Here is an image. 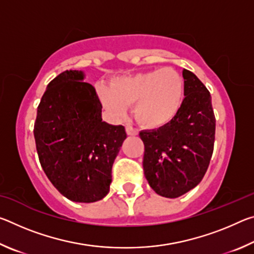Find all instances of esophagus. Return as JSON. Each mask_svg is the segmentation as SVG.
<instances>
[{
  "label": "esophagus",
  "mask_w": 254,
  "mask_h": 254,
  "mask_svg": "<svg viewBox=\"0 0 254 254\" xmlns=\"http://www.w3.org/2000/svg\"><path fill=\"white\" fill-rule=\"evenodd\" d=\"M126 130H127V135H136L137 134V130L135 127H133L132 126H127L126 127Z\"/></svg>",
  "instance_id": "esophagus-1"
}]
</instances>
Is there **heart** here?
Instances as JSON below:
<instances>
[{
    "mask_svg": "<svg viewBox=\"0 0 254 254\" xmlns=\"http://www.w3.org/2000/svg\"><path fill=\"white\" fill-rule=\"evenodd\" d=\"M98 96L107 110L118 115L133 106L137 122L148 127H159L170 122L182 106L184 79L173 68L122 77L114 80L110 91L101 88Z\"/></svg>",
    "mask_w": 254,
    "mask_h": 254,
    "instance_id": "obj_1",
    "label": "heart"
}]
</instances>
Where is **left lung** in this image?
Masks as SVG:
<instances>
[{"label":"left lung","instance_id":"left-lung-1","mask_svg":"<svg viewBox=\"0 0 254 254\" xmlns=\"http://www.w3.org/2000/svg\"><path fill=\"white\" fill-rule=\"evenodd\" d=\"M184 100L169 123L139 133L143 171L158 195L176 198L198 185L207 171L215 141L212 97L194 72L184 69Z\"/></svg>","mask_w":254,"mask_h":254}]
</instances>
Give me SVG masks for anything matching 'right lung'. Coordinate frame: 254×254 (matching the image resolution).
<instances>
[{"mask_svg":"<svg viewBox=\"0 0 254 254\" xmlns=\"http://www.w3.org/2000/svg\"><path fill=\"white\" fill-rule=\"evenodd\" d=\"M81 71L50 81L38 105L33 134L40 165L55 188L77 203L109 194L112 166L127 137L123 126L102 121L95 88Z\"/></svg>","mask_w":254,"mask_h":254,"instance_id":"right-lung-1","label":"right lung"}]
</instances>
